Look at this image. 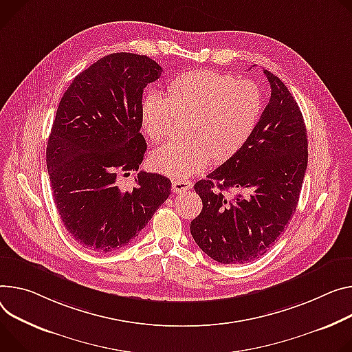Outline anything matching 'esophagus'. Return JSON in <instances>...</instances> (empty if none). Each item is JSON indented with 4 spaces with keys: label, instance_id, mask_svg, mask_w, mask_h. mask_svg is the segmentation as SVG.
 Wrapping results in <instances>:
<instances>
[{
    "label": "esophagus",
    "instance_id": "esophagus-1",
    "mask_svg": "<svg viewBox=\"0 0 352 352\" xmlns=\"http://www.w3.org/2000/svg\"><path fill=\"white\" fill-rule=\"evenodd\" d=\"M192 188V182L185 181V179H175L173 181V190L175 194H184L186 190Z\"/></svg>",
    "mask_w": 352,
    "mask_h": 352
}]
</instances>
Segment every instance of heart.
I'll return each mask as SVG.
<instances>
[{"label": "heart", "instance_id": "1", "mask_svg": "<svg viewBox=\"0 0 352 352\" xmlns=\"http://www.w3.org/2000/svg\"><path fill=\"white\" fill-rule=\"evenodd\" d=\"M167 94L148 91L140 108L143 129L158 142L171 135L179 115H192L188 140H171L155 148L153 168L171 178L202 173L214 157L219 162L236 154L251 138L264 108L263 92L251 80L213 70H195L173 78Z\"/></svg>", "mask_w": 352, "mask_h": 352}]
</instances>
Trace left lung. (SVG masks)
<instances>
[{"instance_id": "left-lung-1", "label": "left lung", "mask_w": 352, "mask_h": 352, "mask_svg": "<svg viewBox=\"0 0 352 352\" xmlns=\"http://www.w3.org/2000/svg\"><path fill=\"white\" fill-rule=\"evenodd\" d=\"M271 98L247 143L195 184L202 212L190 221L199 248L220 264L264 255L296 210L307 168V133L286 85L264 70ZM233 187L241 195H224Z\"/></svg>"}]
</instances>
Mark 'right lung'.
<instances>
[{"instance_id":"add662e5","label":"right lung","mask_w":352,"mask_h":352,"mask_svg":"<svg viewBox=\"0 0 352 352\" xmlns=\"http://www.w3.org/2000/svg\"><path fill=\"white\" fill-rule=\"evenodd\" d=\"M163 70L147 56L112 53L76 76L58 104L46 164L58 214L82 247L109 252L129 244L171 194V181L140 171L147 148L142 98Z\"/></svg>"}]
</instances>
